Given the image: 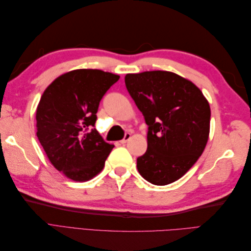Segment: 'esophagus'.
<instances>
[{"instance_id":"34e87169","label":"esophagus","mask_w":251,"mask_h":251,"mask_svg":"<svg viewBox=\"0 0 251 251\" xmlns=\"http://www.w3.org/2000/svg\"><path fill=\"white\" fill-rule=\"evenodd\" d=\"M130 138H131V134H130V133H126L124 139H123V140H120V143H121V144H124V143H126V141L130 140Z\"/></svg>"}]
</instances>
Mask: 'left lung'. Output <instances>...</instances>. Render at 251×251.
<instances>
[{
  "instance_id": "left-lung-1",
  "label": "left lung",
  "mask_w": 251,
  "mask_h": 251,
  "mask_svg": "<svg viewBox=\"0 0 251 251\" xmlns=\"http://www.w3.org/2000/svg\"><path fill=\"white\" fill-rule=\"evenodd\" d=\"M126 87L148 125V149L137 158L141 176L155 185L177 181L202 155L210 108L200 89L169 71L126 74Z\"/></svg>"
}]
</instances>
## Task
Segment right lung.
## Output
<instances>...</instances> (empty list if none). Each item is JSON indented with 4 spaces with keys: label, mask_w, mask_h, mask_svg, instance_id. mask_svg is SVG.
Wrapping results in <instances>:
<instances>
[{
    "label": "right lung",
    "mask_w": 251,
    "mask_h": 251,
    "mask_svg": "<svg viewBox=\"0 0 251 251\" xmlns=\"http://www.w3.org/2000/svg\"><path fill=\"white\" fill-rule=\"evenodd\" d=\"M119 79L97 69L60 75L45 90L36 109V136L54 168L74 181L100 173L114 148L95 126L98 105Z\"/></svg>",
    "instance_id": "add662e5"
}]
</instances>
